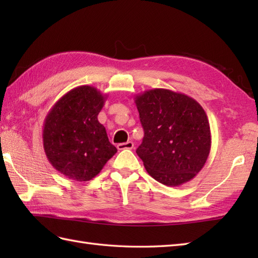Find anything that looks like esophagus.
I'll use <instances>...</instances> for the list:
<instances>
[{"label":"esophagus","mask_w":258,"mask_h":258,"mask_svg":"<svg viewBox=\"0 0 258 258\" xmlns=\"http://www.w3.org/2000/svg\"><path fill=\"white\" fill-rule=\"evenodd\" d=\"M133 147H134V143H133V142H131V141L126 142V143H120V144L117 145V149H118L119 151H123V150H132Z\"/></svg>","instance_id":"1"}]
</instances>
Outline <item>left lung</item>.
<instances>
[{
    "mask_svg": "<svg viewBox=\"0 0 258 258\" xmlns=\"http://www.w3.org/2000/svg\"><path fill=\"white\" fill-rule=\"evenodd\" d=\"M144 138L136 150L147 173L164 185L193 179L210 155L212 136L207 115L194 98L166 89L134 97Z\"/></svg>",
    "mask_w": 258,
    "mask_h": 258,
    "instance_id": "1",
    "label": "left lung"
}]
</instances>
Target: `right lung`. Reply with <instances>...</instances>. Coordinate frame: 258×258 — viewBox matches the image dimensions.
I'll return each instance as SVG.
<instances>
[{"label":"right lung","instance_id":"right-lung-1","mask_svg":"<svg viewBox=\"0 0 258 258\" xmlns=\"http://www.w3.org/2000/svg\"><path fill=\"white\" fill-rule=\"evenodd\" d=\"M107 95L90 85L69 91L54 104L43 124L48 162L70 179L87 182L117 152L97 115Z\"/></svg>","mask_w":258,"mask_h":258}]
</instances>
